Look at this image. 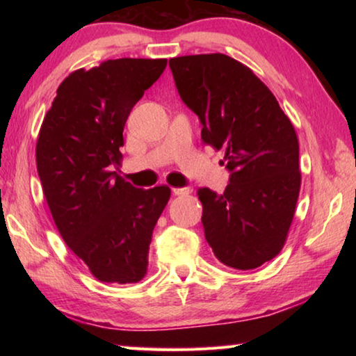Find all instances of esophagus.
Segmentation results:
<instances>
[{
  "label": "esophagus",
  "mask_w": 356,
  "mask_h": 356,
  "mask_svg": "<svg viewBox=\"0 0 356 356\" xmlns=\"http://www.w3.org/2000/svg\"><path fill=\"white\" fill-rule=\"evenodd\" d=\"M191 193V188L190 186H184V188H172V195H176V196H186V195H190Z\"/></svg>",
  "instance_id": "1"
}]
</instances>
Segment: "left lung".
<instances>
[{
    "mask_svg": "<svg viewBox=\"0 0 356 356\" xmlns=\"http://www.w3.org/2000/svg\"><path fill=\"white\" fill-rule=\"evenodd\" d=\"M180 99L201 119L204 144L225 150L222 195L197 190L202 226L218 261L237 270L280 254L298 201V138L272 91L222 53L170 59Z\"/></svg>",
    "mask_w": 356,
    "mask_h": 356,
    "instance_id": "8db88e82",
    "label": "left lung"
}]
</instances>
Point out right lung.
<instances>
[{
	"label": "right lung",
	"instance_id": "obj_1",
	"mask_svg": "<svg viewBox=\"0 0 356 356\" xmlns=\"http://www.w3.org/2000/svg\"><path fill=\"white\" fill-rule=\"evenodd\" d=\"M168 59H108L59 84L40 125L35 161L65 245L102 282L130 284L147 273L152 231L171 197L168 185L135 188L120 166L124 125Z\"/></svg>",
	"mask_w": 356,
	"mask_h": 356
}]
</instances>
